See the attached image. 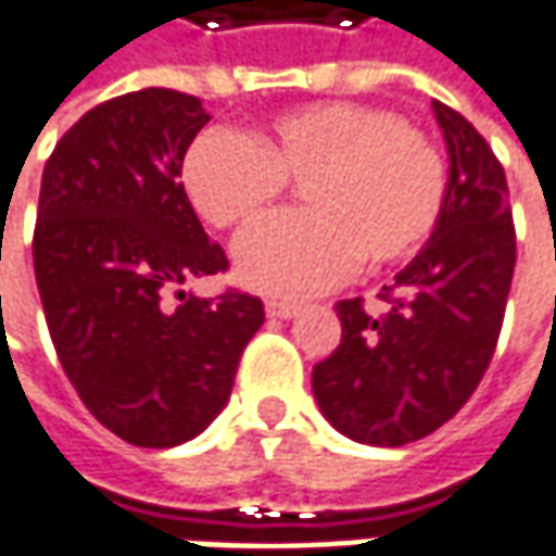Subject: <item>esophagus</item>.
<instances>
[{
	"label": "esophagus",
	"mask_w": 556,
	"mask_h": 556,
	"mask_svg": "<svg viewBox=\"0 0 556 556\" xmlns=\"http://www.w3.org/2000/svg\"><path fill=\"white\" fill-rule=\"evenodd\" d=\"M264 311H267V316H274V319H292L298 314V304L270 298V301H264Z\"/></svg>",
	"instance_id": "34e87169"
}]
</instances>
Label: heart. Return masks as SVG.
Here are the masks:
<instances>
[{"label":"heart","mask_w":556,"mask_h":556,"mask_svg":"<svg viewBox=\"0 0 556 556\" xmlns=\"http://www.w3.org/2000/svg\"><path fill=\"white\" fill-rule=\"evenodd\" d=\"M301 181L307 212L255 227L237 242V270L261 292L311 295L359 258H412L437 227L446 172L433 144L381 106L323 101L286 110L255 138L208 128L181 160L187 200L215 227H249Z\"/></svg>","instance_id":"b5f03b06"}]
</instances>
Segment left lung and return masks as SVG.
<instances>
[{
  "label": "left lung",
  "mask_w": 556,
  "mask_h": 556,
  "mask_svg": "<svg viewBox=\"0 0 556 556\" xmlns=\"http://www.w3.org/2000/svg\"><path fill=\"white\" fill-rule=\"evenodd\" d=\"M450 181L431 240L384 286L388 311L338 301L341 344L314 366L326 421L369 446H406L446 425L486 372L517 261L505 168L483 135L433 101Z\"/></svg>",
  "instance_id": "8db88e82"
}]
</instances>
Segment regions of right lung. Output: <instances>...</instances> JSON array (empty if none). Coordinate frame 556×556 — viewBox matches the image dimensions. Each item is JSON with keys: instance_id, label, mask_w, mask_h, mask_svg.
<instances>
[{"instance_id": "1", "label": "right lung", "mask_w": 556, "mask_h": 556, "mask_svg": "<svg viewBox=\"0 0 556 556\" xmlns=\"http://www.w3.org/2000/svg\"><path fill=\"white\" fill-rule=\"evenodd\" d=\"M205 123L193 94L128 91L88 110L42 172L33 267L54 351L88 412L144 450L218 418L264 323L261 298L178 292L227 270L178 181Z\"/></svg>"}]
</instances>
